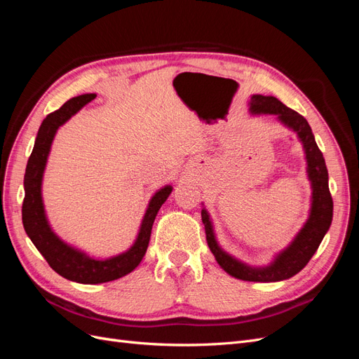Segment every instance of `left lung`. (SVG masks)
I'll return each mask as SVG.
<instances>
[{
	"label": "left lung",
	"mask_w": 359,
	"mask_h": 359,
	"mask_svg": "<svg viewBox=\"0 0 359 359\" xmlns=\"http://www.w3.org/2000/svg\"><path fill=\"white\" fill-rule=\"evenodd\" d=\"M250 111L252 114H274L281 123L298 133L304 149H306L307 172L313 189V202L309 220L292 244L276 257L273 264L265 268L247 266L223 252L215 241L210 215L205 210H202V223L205 226L208 247L215 256L217 262L227 274L245 281H280L298 274L309 264V260L319 248L325 233L330 229L332 222V198L328 187V170L307 119L302 115L290 109L276 97L260 94L252 97Z\"/></svg>",
	"instance_id": "obj_1"
}]
</instances>
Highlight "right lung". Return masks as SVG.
<instances>
[{
  "mask_svg": "<svg viewBox=\"0 0 359 359\" xmlns=\"http://www.w3.org/2000/svg\"><path fill=\"white\" fill-rule=\"evenodd\" d=\"M94 99L95 94L73 97V99L64 103L60 109L49 114L43 119L34 148H32V153L28 158L24 178L25 198L22 203V222L27 235L55 273L64 278L83 285L106 283V281H112L132 273L147 253L156 215L172 191V187L166 186L154 194L153 199L149 201L135 244L128 252L115 257L106 260L91 259L66 243H62L52 232L41 201V178L43 172H45L52 140L60 126H62L69 118H72L86 103Z\"/></svg>",
  "mask_w": 359,
  "mask_h": 359,
  "instance_id": "add662e5",
  "label": "right lung"
}]
</instances>
